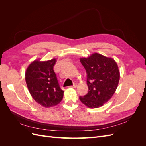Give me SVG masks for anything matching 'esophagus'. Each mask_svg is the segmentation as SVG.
Returning a JSON list of instances; mask_svg holds the SVG:
<instances>
[{
	"label": "esophagus",
	"instance_id": "34e87169",
	"mask_svg": "<svg viewBox=\"0 0 146 146\" xmlns=\"http://www.w3.org/2000/svg\"><path fill=\"white\" fill-rule=\"evenodd\" d=\"M77 86V85L76 83H75V84H74V85H72V86H70L69 87L70 88H76Z\"/></svg>",
	"mask_w": 146,
	"mask_h": 146
}]
</instances>
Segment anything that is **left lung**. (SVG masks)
<instances>
[{
    "label": "left lung",
    "mask_w": 146,
    "mask_h": 146,
    "mask_svg": "<svg viewBox=\"0 0 146 146\" xmlns=\"http://www.w3.org/2000/svg\"><path fill=\"white\" fill-rule=\"evenodd\" d=\"M87 73L88 93L80 100L86 107H102L112 98L120 79L118 66L113 58L94 53L90 56L80 58Z\"/></svg>",
    "instance_id": "obj_1"
}]
</instances>
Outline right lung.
<instances>
[{"label":"right lung","mask_w":146,"mask_h":146,"mask_svg":"<svg viewBox=\"0 0 146 146\" xmlns=\"http://www.w3.org/2000/svg\"><path fill=\"white\" fill-rule=\"evenodd\" d=\"M56 61V58L42 61L36 60L25 71V82L31 96L46 108L58 105L63 98L64 91L60 87L54 70Z\"/></svg>","instance_id":"obj_1"}]
</instances>
